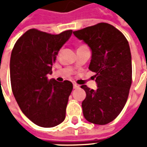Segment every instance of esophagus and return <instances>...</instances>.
I'll list each match as a JSON object with an SVG mask.
<instances>
[{"label":"esophagus","instance_id":"34e87169","mask_svg":"<svg viewBox=\"0 0 147 147\" xmlns=\"http://www.w3.org/2000/svg\"><path fill=\"white\" fill-rule=\"evenodd\" d=\"M80 87V86L78 85V84H76V83H74L73 84V88L74 89H78Z\"/></svg>","mask_w":147,"mask_h":147}]
</instances>
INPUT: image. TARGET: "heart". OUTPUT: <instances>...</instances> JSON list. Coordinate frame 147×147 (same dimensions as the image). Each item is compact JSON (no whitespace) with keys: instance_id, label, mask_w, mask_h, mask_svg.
<instances>
[{"instance_id":"1","label":"heart","mask_w":147,"mask_h":147,"mask_svg":"<svg viewBox=\"0 0 147 147\" xmlns=\"http://www.w3.org/2000/svg\"><path fill=\"white\" fill-rule=\"evenodd\" d=\"M82 46H84V45H82ZM82 46H80V47H82Z\"/></svg>"}]
</instances>
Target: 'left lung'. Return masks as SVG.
<instances>
[{
  "label": "left lung",
  "instance_id": "8db88e82",
  "mask_svg": "<svg viewBox=\"0 0 147 147\" xmlns=\"http://www.w3.org/2000/svg\"><path fill=\"white\" fill-rule=\"evenodd\" d=\"M91 49L89 69L95 72L98 89L82 85L86 98L83 116L90 123L104 125L117 118L126 104L131 85V55L128 42L113 25L100 23L73 32Z\"/></svg>",
  "mask_w": 147,
  "mask_h": 147
}]
</instances>
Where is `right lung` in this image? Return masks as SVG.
<instances>
[{
    "label": "right lung",
    "instance_id": "right-lung-1",
    "mask_svg": "<svg viewBox=\"0 0 147 147\" xmlns=\"http://www.w3.org/2000/svg\"><path fill=\"white\" fill-rule=\"evenodd\" d=\"M71 34V30L51 34L30 29L18 39L11 51L12 93L23 113L38 126L53 127L65 119L73 85L68 80H49L48 75Z\"/></svg>",
    "mask_w": 147,
    "mask_h": 147
}]
</instances>
